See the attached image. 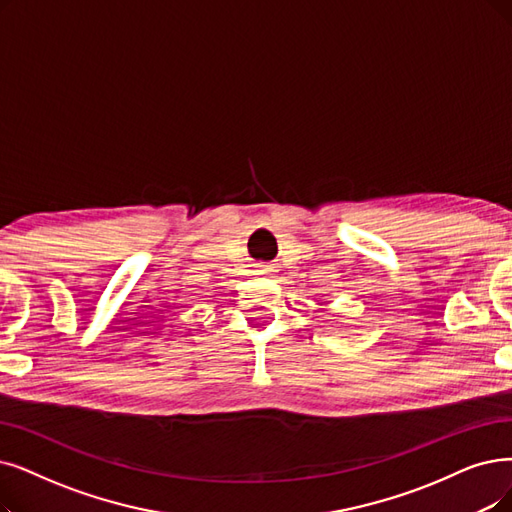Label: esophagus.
Here are the masks:
<instances>
[{
	"label": "esophagus",
	"mask_w": 512,
	"mask_h": 512,
	"mask_svg": "<svg viewBox=\"0 0 512 512\" xmlns=\"http://www.w3.org/2000/svg\"><path fill=\"white\" fill-rule=\"evenodd\" d=\"M269 271H271L269 264H258V273H269Z\"/></svg>",
	"instance_id": "1"
}]
</instances>
